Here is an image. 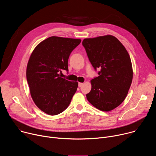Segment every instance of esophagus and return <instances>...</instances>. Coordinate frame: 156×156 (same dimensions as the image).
Returning <instances> with one entry per match:
<instances>
[{
	"mask_svg": "<svg viewBox=\"0 0 156 156\" xmlns=\"http://www.w3.org/2000/svg\"><path fill=\"white\" fill-rule=\"evenodd\" d=\"M83 85V83H78V86H79L80 87H81Z\"/></svg>",
	"mask_w": 156,
	"mask_h": 156,
	"instance_id": "34e87169",
	"label": "esophagus"
}]
</instances>
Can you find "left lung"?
<instances>
[{
  "instance_id": "8db88e82",
  "label": "left lung",
  "mask_w": 156,
  "mask_h": 156,
  "mask_svg": "<svg viewBox=\"0 0 156 156\" xmlns=\"http://www.w3.org/2000/svg\"><path fill=\"white\" fill-rule=\"evenodd\" d=\"M82 45L98 76L91 80L88 101L102 111H110L121 104L127 96L133 79L129 55L114 36L107 35L84 39Z\"/></svg>"
}]
</instances>
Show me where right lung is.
<instances>
[{
  "mask_svg": "<svg viewBox=\"0 0 156 156\" xmlns=\"http://www.w3.org/2000/svg\"><path fill=\"white\" fill-rule=\"evenodd\" d=\"M81 39L52 36L36 47L29 59L27 79L32 99L44 112L55 115L67 108L76 93L78 82L62 78L69 72L68 60Z\"/></svg>",
  "mask_w": 156,
  "mask_h": 156,
  "instance_id": "1",
  "label": "right lung"
}]
</instances>
